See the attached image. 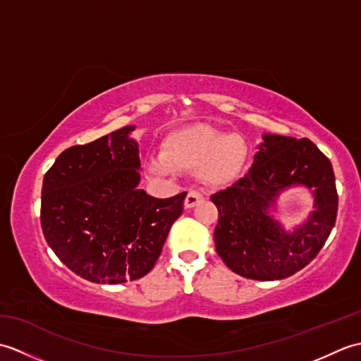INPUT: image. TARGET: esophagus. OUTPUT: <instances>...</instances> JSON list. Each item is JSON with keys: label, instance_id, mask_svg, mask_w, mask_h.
<instances>
[{"label": "esophagus", "instance_id": "34e87169", "mask_svg": "<svg viewBox=\"0 0 361 361\" xmlns=\"http://www.w3.org/2000/svg\"><path fill=\"white\" fill-rule=\"evenodd\" d=\"M202 200H203L202 192H198V190H195V189H190L189 192H188V195H186L185 206H186L188 209L189 208H194V206H197Z\"/></svg>", "mask_w": 361, "mask_h": 361}]
</instances>
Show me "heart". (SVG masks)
Segmentation results:
<instances>
[{
    "instance_id": "heart-1",
    "label": "heart",
    "mask_w": 361,
    "mask_h": 361,
    "mask_svg": "<svg viewBox=\"0 0 361 361\" xmlns=\"http://www.w3.org/2000/svg\"><path fill=\"white\" fill-rule=\"evenodd\" d=\"M247 157L240 136L197 126L169 136L163 152L152 155L147 166L155 175H172L176 169L200 171L206 183L224 186L240 175Z\"/></svg>"
}]
</instances>
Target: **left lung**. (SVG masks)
<instances>
[{
  "label": "left lung",
  "mask_w": 361,
  "mask_h": 361,
  "mask_svg": "<svg viewBox=\"0 0 361 361\" xmlns=\"http://www.w3.org/2000/svg\"><path fill=\"white\" fill-rule=\"evenodd\" d=\"M314 189L316 211L287 233L269 216L283 188ZM219 209L214 242L229 270L256 281H278L310 264L336 220L338 194L331 161L307 137L264 135L248 173L211 197Z\"/></svg>",
  "instance_id": "1"
}]
</instances>
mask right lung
Instances as JSON below:
<instances>
[{
    "label": "right lung",
    "instance_id": "obj_1",
    "mask_svg": "<svg viewBox=\"0 0 361 361\" xmlns=\"http://www.w3.org/2000/svg\"><path fill=\"white\" fill-rule=\"evenodd\" d=\"M133 126L73 145L44 173L40 221L62 262L96 283H122L147 274L158 260L186 192L147 195L140 185Z\"/></svg>",
    "mask_w": 361,
    "mask_h": 361
}]
</instances>
